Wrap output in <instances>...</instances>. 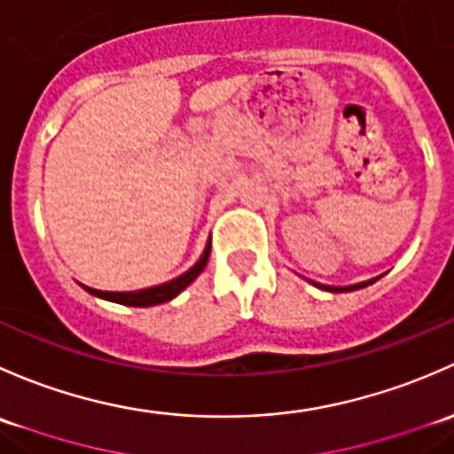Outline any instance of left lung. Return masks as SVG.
Segmentation results:
<instances>
[{
    "label": "left lung",
    "instance_id": "obj_1",
    "mask_svg": "<svg viewBox=\"0 0 454 454\" xmlns=\"http://www.w3.org/2000/svg\"><path fill=\"white\" fill-rule=\"evenodd\" d=\"M378 278L373 279H367V282H361V284H352V286H325V284H319V282H312L317 288H321V291H328V293H349V291H358V288H365L369 284L376 282Z\"/></svg>",
    "mask_w": 454,
    "mask_h": 454
}]
</instances>
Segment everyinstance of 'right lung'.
Returning a JSON list of instances; mask_svg holds the SVG:
<instances>
[{
    "label": "right lung",
    "mask_w": 454,
    "mask_h": 454,
    "mask_svg": "<svg viewBox=\"0 0 454 454\" xmlns=\"http://www.w3.org/2000/svg\"><path fill=\"white\" fill-rule=\"evenodd\" d=\"M209 251H212V238L207 240L205 245L203 255H200L199 262L192 266L190 270H185L184 275L179 278L170 279L166 284H159V286H151V288H142V291H130V293H109V291H96V288H89L82 286L87 293H91L93 297H100L106 299V301H115V303H122V306H135V308H148V306H157V303H166L170 299H175L179 295L181 291L190 286L196 278L200 275V270L205 269L209 260Z\"/></svg>",
    "instance_id": "add662e5"
}]
</instances>
